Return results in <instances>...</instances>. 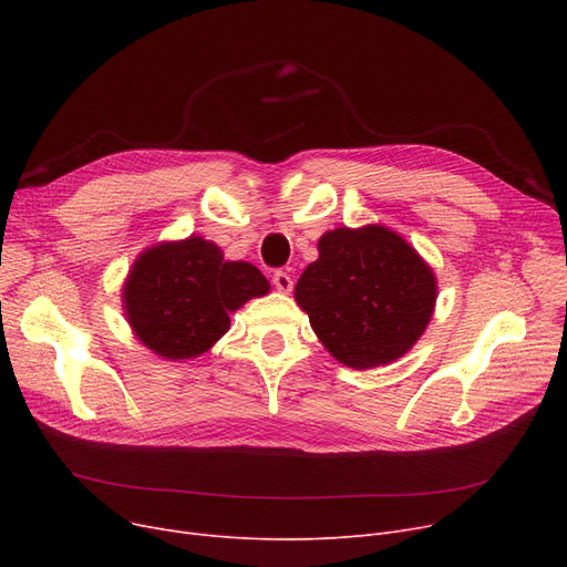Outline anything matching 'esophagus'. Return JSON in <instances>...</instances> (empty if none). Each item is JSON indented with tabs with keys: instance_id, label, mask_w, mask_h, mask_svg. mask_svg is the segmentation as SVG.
<instances>
[{
	"instance_id": "1",
	"label": "esophagus",
	"mask_w": 567,
	"mask_h": 567,
	"mask_svg": "<svg viewBox=\"0 0 567 567\" xmlns=\"http://www.w3.org/2000/svg\"><path fill=\"white\" fill-rule=\"evenodd\" d=\"M274 285H276V289H278V291L289 293V291H291V287H293V280H291V276H289V274H285V271H276V274H274Z\"/></svg>"
}]
</instances>
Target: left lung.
Masks as SVG:
<instances>
[{"instance_id": "1", "label": "left lung", "mask_w": 567, "mask_h": 567, "mask_svg": "<svg viewBox=\"0 0 567 567\" xmlns=\"http://www.w3.org/2000/svg\"><path fill=\"white\" fill-rule=\"evenodd\" d=\"M319 259L293 299L336 361L389 365L419 342L434 312L436 278L400 234L383 225L338 227L319 238Z\"/></svg>"}]
</instances>
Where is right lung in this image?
Wrapping results in <instances>:
<instances>
[{"label":"right lung","mask_w":567,"mask_h":567,"mask_svg":"<svg viewBox=\"0 0 567 567\" xmlns=\"http://www.w3.org/2000/svg\"><path fill=\"white\" fill-rule=\"evenodd\" d=\"M271 289L257 266L227 261L214 241L188 236L146 248L124 282V312L135 338L167 361L212 349L229 315Z\"/></svg>","instance_id":"1"}]
</instances>
